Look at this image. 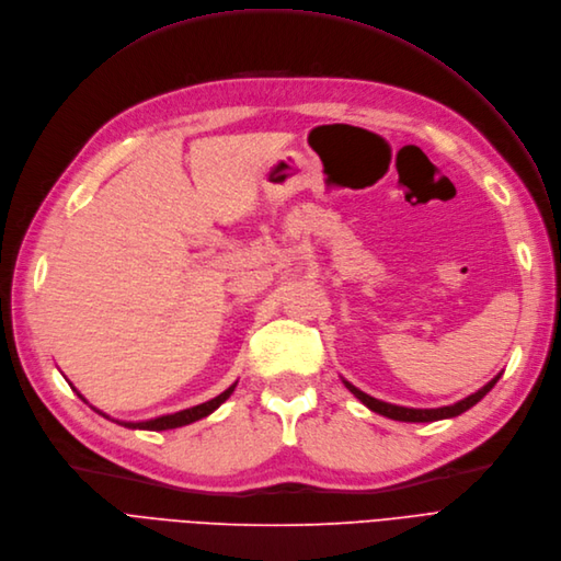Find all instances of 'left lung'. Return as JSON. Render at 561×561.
Listing matches in <instances>:
<instances>
[{"label":"left lung","mask_w":561,"mask_h":561,"mask_svg":"<svg viewBox=\"0 0 561 561\" xmlns=\"http://www.w3.org/2000/svg\"><path fill=\"white\" fill-rule=\"evenodd\" d=\"M497 379H500V375L495 377V379H490V382L483 387V389H479L477 393H472V396H467L465 400H460V402H456V405H446V408H437V410H414V408H398V405H391V402H382V400H377V398H373V396H368V393H364V391H358L354 385H350V382H345V387L364 402V405L368 408V410H373V412H377V414H382V416H389V419H393V421H410V423H431V421H439V419H451V416H458V414H462V412H467L469 408H474L477 402L497 385Z\"/></svg>","instance_id":"obj_1"}]
</instances>
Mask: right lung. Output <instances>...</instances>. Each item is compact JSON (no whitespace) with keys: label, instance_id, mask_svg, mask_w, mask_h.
<instances>
[{"label":"right lung","instance_id":"obj_1","mask_svg":"<svg viewBox=\"0 0 561 561\" xmlns=\"http://www.w3.org/2000/svg\"><path fill=\"white\" fill-rule=\"evenodd\" d=\"M234 387L237 385H232L230 389H226L220 396L203 402V405H195L191 410H182V412H176V414L159 416V419H151V421H140V423H126V421H117V423L126 425V428H140V431H170V428H179V425H188V423H193L197 419L211 414L216 408H220V402H226L230 398Z\"/></svg>","mask_w":561,"mask_h":561}]
</instances>
